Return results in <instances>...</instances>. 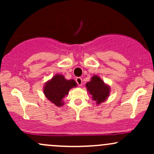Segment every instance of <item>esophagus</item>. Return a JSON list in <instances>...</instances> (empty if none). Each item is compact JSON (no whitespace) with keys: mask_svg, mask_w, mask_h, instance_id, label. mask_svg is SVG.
I'll list each match as a JSON object with an SVG mask.
<instances>
[{"mask_svg":"<svg viewBox=\"0 0 154 154\" xmlns=\"http://www.w3.org/2000/svg\"><path fill=\"white\" fill-rule=\"evenodd\" d=\"M76 82H77V85H78L79 86H81L82 84V79L81 78V77H77V78H76Z\"/></svg>","mask_w":154,"mask_h":154,"instance_id":"esophagus-1","label":"esophagus"}]
</instances>
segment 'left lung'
<instances>
[{"mask_svg": "<svg viewBox=\"0 0 154 154\" xmlns=\"http://www.w3.org/2000/svg\"><path fill=\"white\" fill-rule=\"evenodd\" d=\"M85 86L92 99L95 100L98 105L107 99L111 91L109 85L106 84L98 75H93Z\"/></svg>", "mask_w": 154, "mask_h": 154, "instance_id": "left-lung-1", "label": "left lung"}]
</instances>
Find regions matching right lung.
Returning a JSON list of instances; mask_svg holds the SVG:
<instances>
[{"label":"right lung","mask_w":154,"mask_h":154,"mask_svg":"<svg viewBox=\"0 0 154 154\" xmlns=\"http://www.w3.org/2000/svg\"><path fill=\"white\" fill-rule=\"evenodd\" d=\"M77 86L74 79H65L64 76L60 74L54 75L50 80L45 82L43 87V93L45 97L56 106H62L64 104L63 99L72 88Z\"/></svg>","instance_id":"right-lung-1"}]
</instances>
